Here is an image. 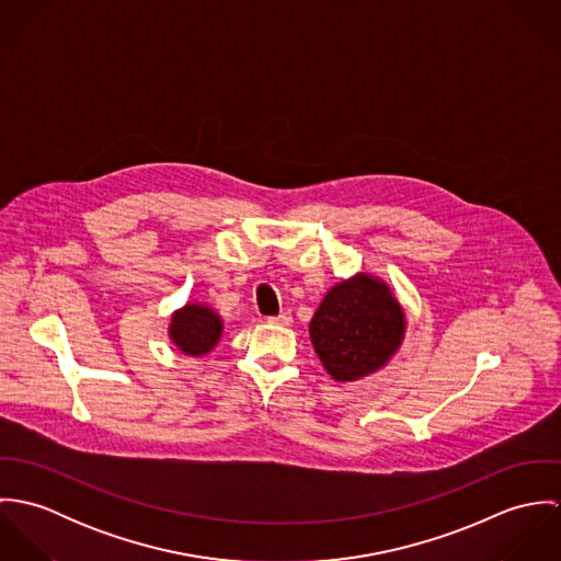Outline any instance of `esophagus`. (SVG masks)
<instances>
[{
  "label": "esophagus",
  "instance_id": "1",
  "mask_svg": "<svg viewBox=\"0 0 561 561\" xmlns=\"http://www.w3.org/2000/svg\"><path fill=\"white\" fill-rule=\"evenodd\" d=\"M267 323H274V325H289V323H291V316H289V313H280V316L267 318Z\"/></svg>",
  "mask_w": 561,
  "mask_h": 561
}]
</instances>
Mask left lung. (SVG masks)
Returning a JSON list of instances; mask_svg holds the SVG:
<instances>
[{
	"label": "left lung",
	"mask_w": 561,
	"mask_h": 561,
	"mask_svg": "<svg viewBox=\"0 0 561 561\" xmlns=\"http://www.w3.org/2000/svg\"><path fill=\"white\" fill-rule=\"evenodd\" d=\"M403 336V313L389 289L358 274L334 285L311 320V341L325 371L350 382L382 367Z\"/></svg>",
	"instance_id": "left-lung-1"
}]
</instances>
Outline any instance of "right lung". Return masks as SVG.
I'll list each match as a JSON object with an SVG mask.
<instances>
[{"mask_svg":"<svg viewBox=\"0 0 561 561\" xmlns=\"http://www.w3.org/2000/svg\"><path fill=\"white\" fill-rule=\"evenodd\" d=\"M222 332V321L218 316L198 305H187L185 309L176 311L170 325V336L172 341L187 354L201 356L214 350Z\"/></svg>","mask_w":561,"mask_h":561,"instance_id":"obj_1","label":"right lung"}]
</instances>
